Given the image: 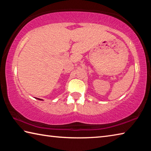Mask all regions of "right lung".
I'll return each instance as SVG.
<instances>
[{
	"label": "right lung",
	"instance_id": "obj_1",
	"mask_svg": "<svg viewBox=\"0 0 151 151\" xmlns=\"http://www.w3.org/2000/svg\"><path fill=\"white\" fill-rule=\"evenodd\" d=\"M39 99V100H42V99Z\"/></svg>",
	"mask_w": 151,
	"mask_h": 151
}]
</instances>
